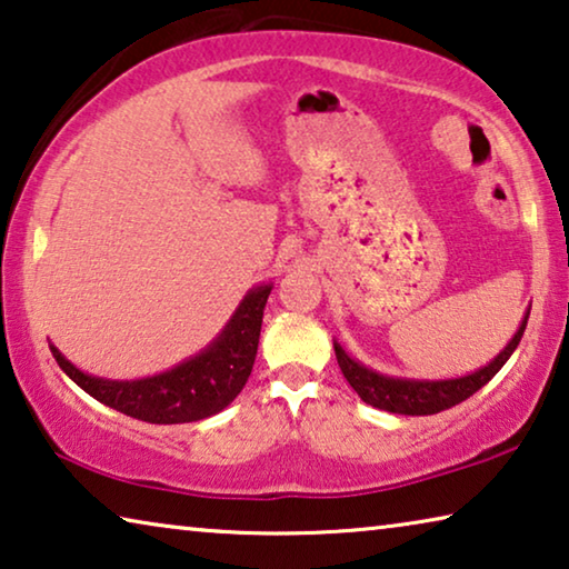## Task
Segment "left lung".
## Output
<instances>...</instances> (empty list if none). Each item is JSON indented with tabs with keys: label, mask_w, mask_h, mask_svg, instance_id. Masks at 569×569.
Segmentation results:
<instances>
[{
	"label": "left lung",
	"mask_w": 569,
	"mask_h": 569,
	"mask_svg": "<svg viewBox=\"0 0 569 569\" xmlns=\"http://www.w3.org/2000/svg\"><path fill=\"white\" fill-rule=\"evenodd\" d=\"M527 320H529V312L523 315L517 336L509 340V346H506L491 363L468 376H460V379H440V381L397 379V376H387L373 369H366L363 363L353 361V358L348 356L336 340H333V348H336L338 366L340 371H343L346 381L351 383L356 395L361 397L366 405L383 409V412H395V415H412V417L437 415L442 412V409H450L460 405V401H466L468 397H473L480 387H486V383L501 371V366L509 361L513 351H517L519 340L523 336V328H527Z\"/></svg>",
	"instance_id": "left-lung-1"
}]
</instances>
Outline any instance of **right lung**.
Instances as JSON below:
<instances>
[{
  "mask_svg": "<svg viewBox=\"0 0 569 569\" xmlns=\"http://www.w3.org/2000/svg\"><path fill=\"white\" fill-rule=\"evenodd\" d=\"M269 292H272V284H259L249 290L211 346L174 369L147 376V379H99V376L76 369L56 346H50V351L60 369L71 376L86 395L121 415L152 425L198 422L229 407L247 383L254 369Z\"/></svg>",
  "mask_w": 569,
  "mask_h": 569,
  "instance_id": "obj_1",
  "label": "right lung"
}]
</instances>
